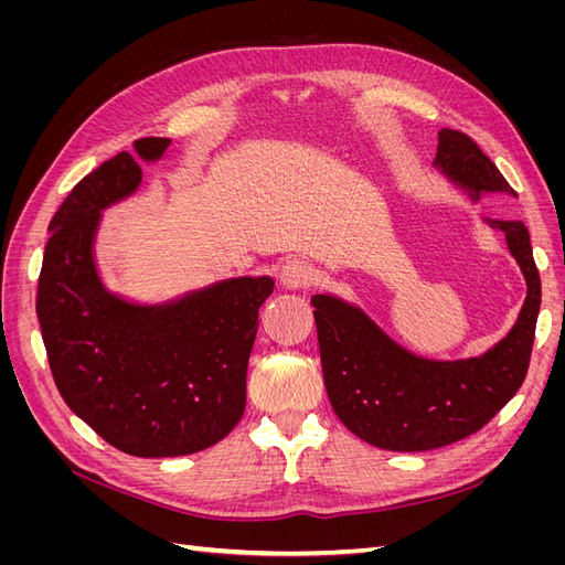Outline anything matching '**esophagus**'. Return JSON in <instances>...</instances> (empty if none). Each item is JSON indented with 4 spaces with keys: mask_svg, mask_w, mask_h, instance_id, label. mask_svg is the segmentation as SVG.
Listing matches in <instances>:
<instances>
[{
    "mask_svg": "<svg viewBox=\"0 0 565 565\" xmlns=\"http://www.w3.org/2000/svg\"><path fill=\"white\" fill-rule=\"evenodd\" d=\"M316 278V268L306 259H287L280 268V280L289 289L309 287Z\"/></svg>",
    "mask_w": 565,
    "mask_h": 565,
    "instance_id": "obj_1",
    "label": "esophagus"
}]
</instances>
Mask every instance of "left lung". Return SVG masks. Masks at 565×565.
<instances>
[{
	"mask_svg": "<svg viewBox=\"0 0 565 565\" xmlns=\"http://www.w3.org/2000/svg\"><path fill=\"white\" fill-rule=\"evenodd\" d=\"M443 172L471 191L514 193L500 169L467 134H438ZM507 235L523 270L527 297L521 316L498 347L457 363L424 361L391 341L361 309L328 295L313 297L322 380L341 424L382 450L422 452L476 434L516 396L542 301L540 270L521 221H490Z\"/></svg>",
	"mask_w": 565,
	"mask_h": 565,
	"instance_id": "left-lung-1",
	"label": "left lung"
}]
</instances>
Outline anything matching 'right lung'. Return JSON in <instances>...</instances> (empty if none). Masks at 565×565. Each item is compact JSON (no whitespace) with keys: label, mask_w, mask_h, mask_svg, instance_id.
Segmentation results:
<instances>
[{"label":"right lung","mask_w":565,"mask_h":565,"mask_svg":"<svg viewBox=\"0 0 565 565\" xmlns=\"http://www.w3.org/2000/svg\"><path fill=\"white\" fill-rule=\"evenodd\" d=\"M167 139H139L143 160ZM141 183L117 152L84 177L49 224L38 318L63 401L113 448L179 457L214 446L241 422L247 363L270 278H237L162 309H141L100 285L92 241L98 212Z\"/></svg>","instance_id":"1"}]
</instances>
